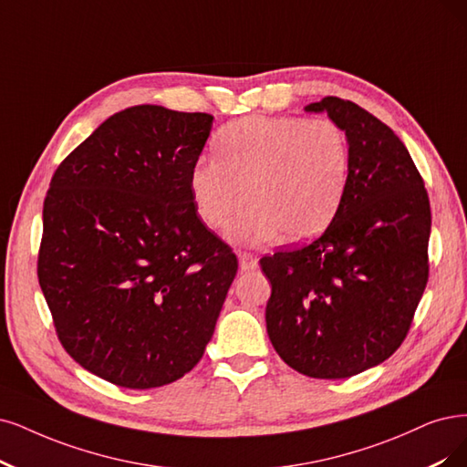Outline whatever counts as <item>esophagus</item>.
<instances>
[{
  "label": "esophagus",
  "mask_w": 467,
  "mask_h": 467,
  "mask_svg": "<svg viewBox=\"0 0 467 467\" xmlns=\"http://www.w3.org/2000/svg\"><path fill=\"white\" fill-rule=\"evenodd\" d=\"M238 265L243 271H254L257 267V257L254 254L238 252Z\"/></svg>",
  "instance_id": "esophagus-1"
}]
</instances>
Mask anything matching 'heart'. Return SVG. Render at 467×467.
<instances>
[{"label":"heart","mask_w":467,"mask_h":467,"mask_svg":"<svg viewBox=\"0 0 467 467\" xmlns=\"http://www.w3.org/2000/svg\"><path fill=\"white\" fill-rule=\"evenodd\" d=\"M213 151L190 171V194L213 229L250 194L254 205L227 229L236 244H265L283 233L290 243L316 238L347 196L348 136L329 119L243 117L217 132Z\"/></svg>","instance_id":"obj_1"}]
</instances>
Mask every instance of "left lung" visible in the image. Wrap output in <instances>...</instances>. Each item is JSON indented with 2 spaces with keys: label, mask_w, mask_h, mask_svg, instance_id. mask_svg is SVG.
I'll return each instance as SVG.
<instances>
[{
  "label": "left lung",
  "mask_w": 467,
  "mask_h": 467,
  "mask_svg": "<svg viewBox=\"0 0 467 467\" xmlns=\"http://www.w3.org/2000/svg\"><path fill=\"white\" fill-rule=\"evenodd\" d=\"M348 136L347 196L312 244L262 257L273 348L292 369L347 379L383 364L406 338L429 277L431 207L410 151L354 101L307 103Z\"/></svg>",
  "instance_id": "left-lung-1"
}]
</instances>
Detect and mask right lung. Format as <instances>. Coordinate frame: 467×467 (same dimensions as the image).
<instances>
[{
    "instance_id": "1",
    "label": "right lung",
    "mask_w": 467,
    "mask_h": 467,
    "mask_svg": "<svg viewBox=\"0 0 467 467\" xmlns=\"http://www.w3.org/2000/svg\"><path fill=\"white\" fill-rule=\"evenodd\" d=\"M212 127L207 113L123 109L49 182L38 281L63 348L113 385L177 381L213 337L238 262L190 194Z\"/></svg>"
}]
</instances>
